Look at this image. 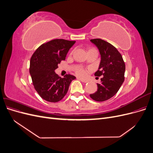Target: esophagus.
<instances>
[{
	"label": "esophagus",
	"instance_id": "34e87169",
	"mask_svg": "<svg viewBox=\"0 0 153 153\" xmlns=\"http://www.w3.org/2000/svg\"><path fill=\"white\" fill-rule=\"evenodd\" d=\"M78 79H79L81 82H82L83 83H87L88 82V81L87 80H84V79H83V78H78Z\"/></svg>",
	"mask_w": 153,
	"mask_h": 153
}]
</instances>
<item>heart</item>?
<instances>
[{"mask_svg":"<svg viewBox=\"0 0 153 153\" xmlns=\"http://www.w3.org/2000/svg\"><path fill=\"white\" fill-rule=\"evenodd\" d=\"M76 73L78 74V75H80V76H84L85 75L86 72H85V71L84 70V69L79 68V69H78L77 70H76Z\"/></svg>","mask_w":153,"mask_h":153,"instance_id":"1","label":"heart"}]
</instances>
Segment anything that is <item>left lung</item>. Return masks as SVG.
<instances>
[{
	"label": "left lung",
	"mask_w": 153,
	"mask_h": 153,
	"mask_svg": "<svg viewBox=\"0 0 153 153\" xmlns=\"http://www.w3.org/2000/svg\"><path fill=\"white\" fill-rule=\"evenodd\" d=\"M99 50L101 61L94 75L103 77L98 84V91L90 94L96 101L108 100L117 93L124 80L125 64L121 54L112 45L101 39H91Z\"/></svg>",
	"instance_id": "8db88e82"
}]
</instances>
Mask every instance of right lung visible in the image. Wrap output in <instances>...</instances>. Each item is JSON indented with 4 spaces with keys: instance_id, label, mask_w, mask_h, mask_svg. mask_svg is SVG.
I'll return each instance as SVG.
<instances>
[{
    "instance_id": "1",
    "label": "right lung",
    "mask_w": 153,
    "mask_h": 153,
    "mask_svg": "<svg viewBox=\"0 0 153 153\" xmlns=\"http://www.w3.org/2000/svg\"><path fill=\"white\" fill-rule=\"evenodd\" d=\"M75 42L53 39L41 45L31 57L30 75L36 91L43 100L53 103L61 101L66 94L72 80L76 79L69 74L61 78L55 72Z\"/></svg>"
}]
</instances>
